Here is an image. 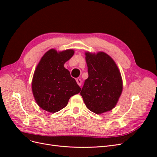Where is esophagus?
Here are the masks:
<instances>
[{
  "label": "esophagus",
  "instance_id": "1",
  "mask_svg": "<svg viewBox=\"0 0 157 157\" xmlns=\"http://www.w3.org/2000/svg\"><path fill=\"white\" fill-rule=\"evenodd\" d=\"M76 81H77L78 86H81V84H82V80H80V78H77V80H76Z\"/></svg>",
  "mask_w": 157,
  "mask_h": 157
}]
</instances>
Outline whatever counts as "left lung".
Returning <instances> with one entry per match:
<instances>
[{"mask_svg": "<svg viewBox=\"0 0 157 157\" xmlns=\"http://www.w3.org/2000/svg\"><path fill=\"white\" fill-rule=\"evenodd\" d=\"M88 78L80 95L86 107L96 114L111 111L123 90L121 71L111 57L103 52H85Z\"/></svg>", "mask_w": 157, "mask_h": 157, "instance_id": "obj_1", "label": "left lung"}]
</instances>
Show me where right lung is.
I'll return each instance as SVG.
<instances>
[{"instance_id":"1","label":"right lung","mask_w":157,"mask_h":157,"mask_svg":"<svg viewBox=\"0 0 157 157\" xmlns=\"http://www.w3.org/2000/svg\"><path fill=\"white\" fill-rule=\"evenodd\" d=\"M75 54L73 49L52 48L42 57L33 74L31 88L37 105L49 113H56L67 105L71 96L81 88L71 77L64 64Z\"/></svg>"}]
</instances>
